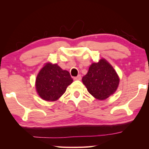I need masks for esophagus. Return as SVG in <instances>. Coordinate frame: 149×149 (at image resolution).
Returning a JSON list of instances; mask_svg holds the SVG:
<instances>
[{"label":"esophagus","instance_id":"34e87169","mask_svg":"<svg viewBox=\"0 0 149 149\" xmlns=\"http://www.w3.org/2000/svg\"><path fill=\"white\" fill-rule=\"evenodd\" d=\"M74 80H81V74H79L77 77H74Z\"/></svg>","mask_w":149,"mask_h":149}]
</instances>
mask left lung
<instances>
[{
  "mask_svg": "<svg viewBox=\"0 0 149 149\" xmlns=\"http://www.w3.org/2000/svg\"><path fill=\"white\" fill-rule=\"evenodd\" d=\"M82 81L89 93L98 100H105L113 94L119 83L117 72L104 59L93 63Z\"/></svg>",
  "mask_w": 149,
  "mask_h": 149,
  "instance_id": "1",
  "label": "left lung"
}]
</instances>
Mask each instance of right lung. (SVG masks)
<instances>
[{"mask_svg":"<svg viewBox=\"0 0 149 149\" xmlns=\"http://www.w3.org/2000/svg\"><path fill=\"white\" fill-rule=\"evenodd\" d=\"M72 81L68 71L62 70L58 64L47 63L36 77V91L45 100L55 101L64 94Z\"/></svg>","mask_w":149,"mask_h":149,"instance_id":"obj_1","label":"right lung"}]
</instances>
